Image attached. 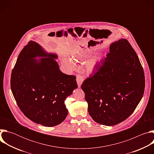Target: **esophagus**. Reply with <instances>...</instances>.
Wrapping results in <instances>:
<instances>
[{"mask_svg":"<svg viewBox=\"0 0 154 154\" xmlns=\"http://www.w3.org/2000/svg\"><path fill=\"white\" fill-rule=\"evenodd\" d=\"M76 80H77V83L78 85V87L80 88L83 83V82L84 81V77L81 75H77L76 76Z\"/></svg>","mask_w":154,"mask_h":154,"instance_id":"1","label":"esophagus"}]
</instances>
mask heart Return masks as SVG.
Segmentation results:
<instances>
[{
  "label": "heart",
  "mask_w": 154,
  "mask_h": 154,
  "mask_svg": "<svg viewBox=\"0 0 154 154\" xmlns=\"http://www.w3.org/2000/svg\"><path fill=\"white\" fill-rule=\"evenodd\" d=\"M90 57V54H85L81 56V58H88ZM97 60L94 58L91 60L90 61H89L87 65H86V69L88 72H92L94 69L95 68V66L97 63ZM62 63L66 67L69 71H73L75 68V66L74 63L69 58H63L62 59Z\"/></svg>",
  "instance_id": "b5f03b06"
}]
</instances>
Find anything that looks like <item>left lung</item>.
Instances as JSON below:
<instances>
[{
	"label": "left lung",
	"instance_id": "1",
	"mask_svg": "<svg viewBox=\"0 0 154 154\" xmlns=\"http://www.w3.org/2000/svg\"><path fill=\"white\" fill-rule=\"evenodd\" d=\"M145 87L143 68L126 39L112 43L109 52L81 88L93 119L116 125L129 117L141 100Z\"/></svg>",
	"mask_w": 154,
	"mask_h": 154
}]
</instances>
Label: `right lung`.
<instances>
[{"instance_id":"obj_1","label":"right lung","mask_w":154,"mask_h":154,"mask_svg":"<svg viewBox=\"0 0 154 154\" xmlns=\"http://www.w3.org/2000/svg\"><path fill=\"white\" fill-rule=\"evenodd\" d=\"M57 57L30 41L20 52L11 75V91L21 112L46 127L57 125L65 119L68 109L64 100L77 88L75 75L60 70L54 60Z\"/></svg>"}]
</instances>
